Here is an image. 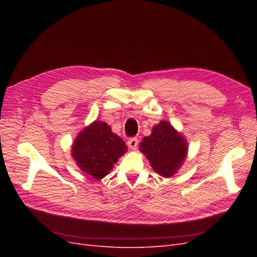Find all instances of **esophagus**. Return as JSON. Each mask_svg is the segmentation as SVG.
I'll list each match as a JSON object with an SVG mask.
<instances>
[{"label": "esophagus", "mask_w": 257, "mask_h": 257, "mask_svg": "<svg viewBox=\"0 0 257 257\" xmlns=\"http://www.w3.org/2000/svg\"><path fill=\"white\" fill-rule=\"evenodd\" d=\"M127 145L132 150H135L138 146V139L137 138H130L127 142Z\"/></svg>", "instance_id": "34e87169"}]
</instances>
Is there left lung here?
<instances>
[{"label":"left lung","instance_id":"1","mask_svg":"<svg viewBox=\"0 0 257 257\" xmlns=\"http://www.w3.org/2000/svg\"><path fill=\"white\" fill-rule=\"evenodd\" d=\"M141 150L155 173L162 177H172L181 167L188 154V143L167 121H161L152 128L150 136L143 139Z\"/></svg>","mask_w":257,"mask_h":257}]
</instances>
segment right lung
Returning <instances> with one entry per match:
<instances>
[{
  "label": "right lung",
  "mask_w": 257,
  "mask_h": 257,
  "mask_svg": "<svg viewBox=\"0 0 257 257\" xmlns=\"http://www.w3.org/2000/svg\"><path fill=\"white\" fill-rule=\"evenodd\" d=\"M127 151V146L112 133L106 122L94 121L82 130L72 147V157L85 175L104 178Z\"/></svg>",
  "instance_id": "1"
}]
</instances>
